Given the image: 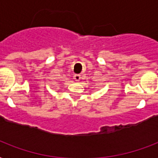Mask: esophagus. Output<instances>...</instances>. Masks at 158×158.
Wrapping results in <instances>:
<instances>
[{"label": "esophagus", "mask_w": 158, "mask_h": 158, "mask_svg": "<svg viewBox=\"0 0 158 158\" xmlns=\"http://www.w3.org/2000/svg\"><path fill=\"white\" fill-rule=\"evenodd\" d=\"M74 79L75 81L79 82L80 79H81V75L80 74H74Z\"/></svg>", "instance_id": "esophagus-1"}]
</instances>
